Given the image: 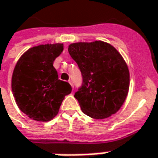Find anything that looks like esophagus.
<instances>
[{
  "mask_svg": "<svg viewBox=\"0 0 158 158\" xmlns=\"http://www.w3.org/2000/svg\"><path fill=\"white\" fill-rule=\"evenodd\" d=\"M69 84L71 85L72 89H74V85H73V82H72V81H69Z\"/></svg>",
  "mask_w": 158,
  "mask_h": 158,
  "instance_id": "esophagus-1",
  "label": "esophagus"
}]
</instances>
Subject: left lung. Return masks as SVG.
Segmentation results:
<instances>
[{
	"label": "left lung",
	"mask_w": 158,
	"mask_h": 158,
	"mask_svg": "<svg viewBox=\"0 0 158 158\" xmlns=\"http://www.w3.org/2000/svg\"><path fill=\"white\" fill-rule=\"evenodd\" d=\"M68 50L82 75V86L75 94L82 112L95 119L116 113L130 89V71L121 54L102 41L71 43Z\"/></svg>",
	"instance_id": "1"
}]
</instances>
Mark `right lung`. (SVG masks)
I'll list each match as a JSON object with an SVG mask.
<instances>
[{"label": "right lung", "instance_id": "1", "mask_svg": "<svg viewBox=\"0 0 158 158\" xmlns=\"http://www.w3.org/2000/svg\"><path fill=\"white\" fill-rule=\"evenodd\" d=\"M63 51L62 43L42 44L27 49L16 62L11 87L20 110L37 122H48L71 93L69 82L58 79L54 61Z\"/></svg>", "mask_w": 158, "mask_h": 158}]
</instances>
